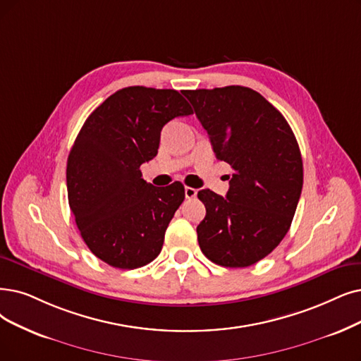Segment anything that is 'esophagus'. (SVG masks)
I'll list each match as a JSON object with an SVG mask.
<instances>
[{
    "label": "esophagus",
    "mask_w": 361,
    "mask_h": 361,
    "mask_svg": "<svg viewBox=\"0 0 361 361\" xmlns=\"http://www.w3.org/2000/svg\"><path fill=\"white\" fill-rule=\"evenodd\" d=\"M197 195V190L191 188V186H185V197L186 198H194Z\"/></svg>",
    "instance_id": "obj_1"
}]
</instances>
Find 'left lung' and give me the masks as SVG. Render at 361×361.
Listing matches in <instances>:
<instances>
[{
  "instance_id": "1",
  "label": "left lung",
  "mask_w": 361,
  "mask_h": 361,
  "mask_svg": "<svg viewBox=\"0 0 361 361\" xmlns=\"http://www.w3.org/2000/svg\"><path fill=\"white\" fill-rule=\"evenodd\" d=\"M218 160L231 166L226 197L198 191L201 252L226 268L250 267L287 234L304 182L296 137L281 112L243 85L185 90Z\"/></svg>"
}]
</instances>
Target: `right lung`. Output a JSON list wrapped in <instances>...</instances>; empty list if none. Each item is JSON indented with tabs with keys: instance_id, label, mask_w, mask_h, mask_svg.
<instances>
[{
	"instance_id": "add662e5",
	"label": "right lung",
	"mask_w": 361,
	"mask_h": 361,
	"mask_svg": "<svg viewBox=\"0 0 361 361\" xmlns=\"http://www.w3.org/2000/svg\"><path fill=\"white\" fill-rule=\"evenodd\" d=\"M191 114L176 90L133 85L111 94L85 120L68 157V201L100 261L135 269L160 255L185 188L145 182L140 166L157 155L164 124Z\"/></svg>"
}]
</instances>
